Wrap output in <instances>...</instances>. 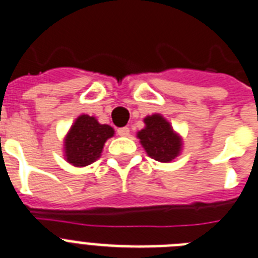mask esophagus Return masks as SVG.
<instances>
[{
    "instance_id": "obj_1",
    "label": "esophagus",
    "mask_w": 258,
    "mask_h": 258,
    "mask_svg": "<svg viewBox=\"0 0 258 258\" xmlns=\"http://www.w3.org/2000/svg\"><path fill=\"white\" fill-rule=\"evenodd\" d=\"M129 133H131V131H129V127H120V129H117V134L118 136H121V137H127L129 136Z\"/></svg>"
}]
</instances>
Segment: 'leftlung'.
Here are the masks:
<instances>
[{
    "mask_svg": "<svg viewBox=\"0 0 258 258\" xmlns=\"http://www.w3.org/2000/svg\"><path fill=\"white\" fill-rule=\"evenodd\" d=\"M145 127L137 132V138L150 158L169 163L182 153L183 140L162 114L154 113L144 118Z\"/></svg>",
    "mask_w": 258,
    "mask_h": 258,
    "instance_id": "1",
    "label": "left lung"
}]
</instances>
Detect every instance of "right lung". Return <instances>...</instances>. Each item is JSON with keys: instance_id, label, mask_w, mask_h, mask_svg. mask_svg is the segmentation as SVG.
<instances>
[{"instance_id": "add662e5", "label": "right lung", "mask_w": 258, "mask_h": 258, "mask_svg": "<svg viewBox=\"0 0 258 258\" xmlns=\"http://www.w3.org/2000/svg\"><path fill=\"white\" fill-rule=\"evenodd\" d=\"M114 136L110 125L100 124L97 118L80 114L71 125L63 141L64 159L75 167H84L101 157L104 145Z\"/></svg>"}]
</instances>
